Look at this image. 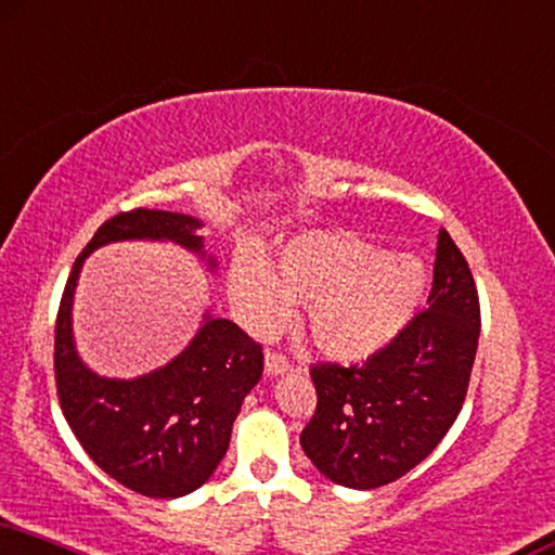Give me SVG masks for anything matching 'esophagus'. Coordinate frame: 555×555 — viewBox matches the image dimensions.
<instances>
[{
	"mask_svg": "<svg viewBox=\"0 0 555 555\" xmlns=\"http://www.w3.org/2000/svg\"><path fill=\"white\" fill-rule=\"evenodd\" d=\"M291 370V362H287V357L283 351L278 349H268V354H264V372L268 374H285Z\"/></svg>",
	"mask_w": 555,
	"mask_h": 555,
	"instance_id": "34e87169",
	"label": "esophagus"
}]
</instances>
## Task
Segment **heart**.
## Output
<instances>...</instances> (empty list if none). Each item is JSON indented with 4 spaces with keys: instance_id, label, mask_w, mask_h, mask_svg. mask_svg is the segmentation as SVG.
I'll list each match as a JSON object with an SVG mask.
<instances>
[{
    "instance_id": "obj_1",
    "label": "heart",
    "mask_w": 555,
    "mask_h": 555,
    "mask_svg": "<svg viewBox=\"0 0 555 555\" xmlns=\"http://www.w3.org/2000/svg\"><path fill=\"white\" fill-rule=\"evenodd\" d=\"M426 270L415 257L385 255L347 232L287 242L278 270L255 251L229 268V295L255 328H278L293 304L308 306V334L323 354L364 359L387 347L421 306Z\"/></svg>"
}]
</instances>
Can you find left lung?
<instances>
[{
	"label": "left lung",
	"instance_id": "obj_1",
	"mask_svg": "<svg viewBox=\"0 0 555 555\" xmlns=\"http://www.w3.org/2000/svg\"><path fill=\"white\" fill-rule=\"evenodd\" d=\"M479 321L469 264L441 229L426 311L362 364H311L315 413L300 446L315 469L351 489L415 469L462 413Z\"/></svg>",
	"mask_w": 555,
	"mask_h": 555
}]
</instances>
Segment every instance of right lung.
<instances>
[{
    "instance_id": "obj_1",
    "label": "right lung",
    "mask_w": 555,
    "mask_h": 555,
    "mask_svg": "<svg viewBox=\"0 0 555 555\" xmlns=\"http://www.w3.org/2000/svg\"><path fill=\"white\" fill-rule=\"evenodd\" d=\"M193 216L129 208L106 219L70 270L55 319V387L78 443L137 494L172 500L198 489L229 449L234 418L260 383L264 354L247 331L208 315L191 347L147 377L106 379L86 370L70 336V304L86 257L119 240H172L201 249Z\"/></svg>"
}]
</instances>
